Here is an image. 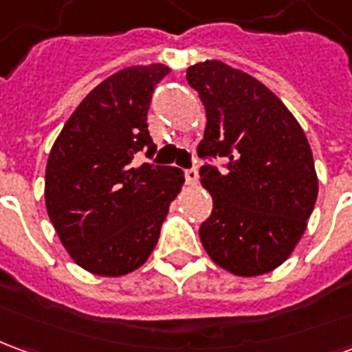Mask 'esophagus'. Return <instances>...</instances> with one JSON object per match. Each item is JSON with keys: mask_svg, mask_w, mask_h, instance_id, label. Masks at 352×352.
Returning <instances> with one entry per match:
<instances>
[{"mask_svg": "<svg viewBox=\"0 0 352 352\" xmlns=\"http://www.w3.org/2000/svg\"><path fill=\"white\" fill-rule=\"evenodd\" d=\"M184 177H186V184H196L198 183V169L192 168V169H186L184 171Z\"/></svg>", "mask_w": 352, "mask_h": 352, "instance_id": "34e87169", "label": "esophagus"}]
</instances>
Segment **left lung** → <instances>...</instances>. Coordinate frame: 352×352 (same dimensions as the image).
I'll return each mask as SVG.
<instances>
[{"instance_id":"1","label":"left lung","mask_w":352,"mask_h":352,"mask_svg":"<svg viewBox=\"0 0 352 352\" xmlns=\"http://www.w3.org/2000/svg\"><path fill=\"white\" fill-rule=\"evenodd\" d=\"M206 107L199 156H222L228 171L199 169L213 211L199 239L209 258L237 277L273 272L292 254L317 201L309 141L287 105L260 80L221 60L186 69Z\"/></svg>"}]
</instances>
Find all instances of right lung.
Returning a JSON list of instances; mask_svg holds the SVG:
<instances>
[{"instance_id": "1", "label": "right lung", "mask_w": 352, "mask_h": 352, "mask_svg": "<svg viewBox=\"0 0 352 352\" xmlns=\"http://www.w3.org/2000/svg\"><path fill=\"white\" fill-rule=\"evenodd\" d=\"M169 72L148 64L111 75L80 101L50 148L47 213L67 254L94 275L120 277L145 264L183 188V169L133 166L139 151H156L146 111Z\"/></svg>"}]
</instances>
